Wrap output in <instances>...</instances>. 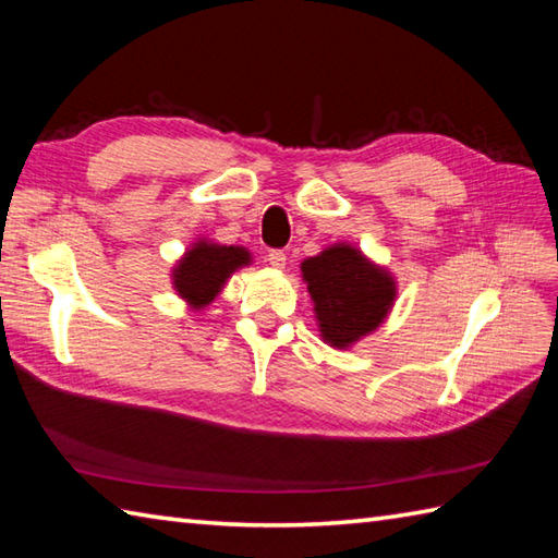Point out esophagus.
<instances>
[{"label": "esophagus", "mask_w": 558, "mask_h": 558, "mask_svg": "<svg viewBox=\"0 0 558 558\" xmlns=\"http://www.w3.org/2000/svg\"><path fill=\"white\" fill-rule=\"evenodd\" d=\"M268 264L272 268H286V264H288L286 252H282V248H270V252H268Z\"/></svg>", "instance_id": "1"}]
</instances>
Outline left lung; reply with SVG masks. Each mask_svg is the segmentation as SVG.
I'll return each instance as SVG.
<instances>
[{
  "mask_svg": "<svg viewBox=\"0 0 558 558\" xmlns=\"http://www.w3.org/2000/svg\"><path fill=\"white\" fill-rule=\"evenodd\" d=\"M302 278L322 338L336 350L369 336L396 302L393 276L350 244H330L318 256L304 258Z\"/></svg>",
  "mask_w": 558,
  "mask_h": 558,
  "instance_id": "obj_1",
  "label": "left lung"
}]
</instances>
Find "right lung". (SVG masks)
Masks as SVG:
<instances>
[{"mask_svg": "<svg viewBox=\"0 0 558 558\" xmlns=\"http://www.w3.org/2000/svg\"><path fill=\"white\" fill-rule=\"evenodd\" d=\"M248 264L252 254L244 246L198 240L172 268V288L192 310H204L218 298L232 272Z\"/></svg>", "mask_w": 558, "mask_h": 558, "instance_id": "1", "label": "right lung"}]
</instances>
